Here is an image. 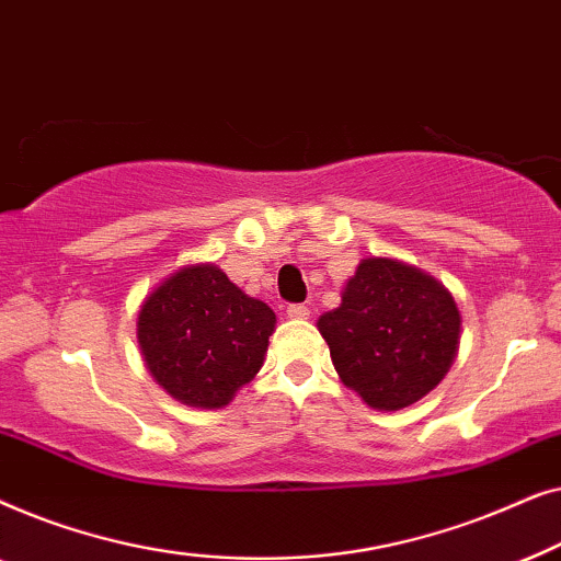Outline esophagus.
Returning <instances> with one entry per match:
<instances>
[{
    "label": "esophagus",
    "mask_w": 561,
    "mask_h": 561,
    "mask_svg": "<svg viewBox=\"0 0 561 561\" xmlns=\"http://www.w3.org/2000/svg\"><path fill=\"white\" fill-rule=\"evenodd\" d=\"M286 313L290 319H309L311 317V309L306 304H290Z\"/></svg>",
    "instance_id": "34e87169"
}]
</instances>
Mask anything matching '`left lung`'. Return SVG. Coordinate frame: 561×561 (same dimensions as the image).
<instances>
[{
  "label": "left lung",
  "instance_id": "8db88e82",
  "mask_svg": "<svg viewBox=\"0 0 561 561\" xmlns=\"http://www.w3.org/2000/svg\"><path fill=\"white\" fill-rule=\"evenodd\" d=\"M319 332L344 386L373 409L398 411L439 386L455 363L459 311L432 275L367 257Z\"/></svg>",
  "mask_w": 561,
  "mask_h": 561
}]
</instances>
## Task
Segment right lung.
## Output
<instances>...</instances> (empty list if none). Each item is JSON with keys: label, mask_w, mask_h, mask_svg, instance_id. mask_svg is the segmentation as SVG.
<instances>
[{"label": "right lung", "mask_w": 561, "mask_h": 561, "mask_svg": "<svg viewBox=\"0 0 561 561\" xmlns=\"http://www.w3.org/2000/svg\"><path fill=\"white\" fill-rule=\"evenodd\" d=\"M275 313L219 267L191 265L152 290L137 319L152 378L181 403L221 409L263 367Z\"/></svg>", "instance_id": "add662e5"}]
</instances>
